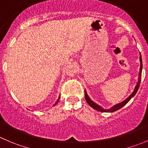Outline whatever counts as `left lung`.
Instances as JSON below:
<instances>
[{
    "label": "left lung",
    "instance_id": "8db88e82",
    "mask_svg": "<svg viewBox=\"0 0 148 148\" xmlns=\"http://www.w3.org/2000/svg\"><path fill=\"white\" fill-rule=\"evenodd\" d=\"M139 61H140V69H139V77H138V81L137 82H136V86H135L134 88V90L133 93H132V94L130 95V96H128V98H127L126 99H125V100L121 102V103H117V104H115V105L112 106V107H111V108L110 109H104L103 107H101L100 105H99V104H97L96 103H95L93 101H92L90 99V98L88 96V93H87V91L85 89V100H86L87 103L89 104L90 106L92 108H93L94 110H98V111H100V112H113L114 111H117V110H120L121 108H122L123 107H124V106L127 103H128L129 101L131 100V99H132V98L134 97V96L136 95V93H137L138 91V89H139V85H140V82H141V77H142V71H143V60H142V56H141V54L139 53Z\"/></svg>",
    "mask_w": 148,
    "mask_h": 148
}]
</instances>
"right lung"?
I'll return each mask as SVG.
<instances>
[{
	"label": "right lung",
	"instance_id": "obj_1",
	"mask_svg": "<svg viewBox=\"0 0 148 148\" xmlns=\"http://www.w3.org/2000/svg\"><path fill=\"white\" fill-rule=\"evenodd\" d=\"M59 99H60V96H59V97H58V99H57V101H56V102H55V103H54V105H53V107H54V106H55V105H56V104H57V103H58V101H59Z\"/></svg>",
	"mask_w": 148,
	"mask_h": 148
}]
</instances>
